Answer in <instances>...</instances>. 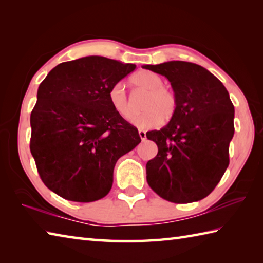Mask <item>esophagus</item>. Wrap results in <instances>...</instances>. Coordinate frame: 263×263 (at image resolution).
Segmentation results:
<instances>
[{
  "label": "esophagus",
  "instance_id": "obj_1",
  "mask_svg": "<svg viewBox=\"0 0 263 263\" xmlns=\"http://www.w3.org/2000/svg\"><path fill=\"white\" fill-rule=\"evenodd\" d=\"M139 136H140V138H141V140H142V141L146 140L147 136H146V132H144L143 130H139Z\"/></svg>",
  "mask_w": 263,
  "mask_h": 263
}]
</instances>
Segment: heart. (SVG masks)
Masks as SVG:
<instances>
[{
  "label": "heart",
  "instance_id": "obj_1",
  "mask_svg": "<svg viewBox=\"0 0 263 263\" xmlns=\"http://www.w3.org/2000/svg\"><path fill=\"white\" fill-rule=\"evenodd\" d=\"M132 85L147 92L143 99L140 115L136 116L132 123L141 130H149L159 126L164 120L168 121L177 110L176 95L164 87L163 78L152 71H140L131 78ZM108 99L113 109L124 120H130L135 115V106L127 97L122 83H116L110 88Z\"/></svg>",
  "mask_w": 263,
  "mask_h": 263
}]
</instances>
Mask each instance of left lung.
I'll list each match as a JSON object with an SVG mask.
<instances>
[{
  "label": "left lung",
  "instance_id": "left-lung-1",
  "mask_svg": "<svg viewBox=\"0 0 263 263\" xmlns=\"http://www.w3.org/2000/svg\"><path fill=\"white\" fill-rule=\"evenodd\" d=\"M144 69L166 77L177 98L168 124L147 133L158 154L146 166L160 198L190 203L209 195L230 164L234 105L225 86L201 65L170 61Z\"/></svg>",
  "mask_w": 263,
  "mask_h": 263
}]
</instances>
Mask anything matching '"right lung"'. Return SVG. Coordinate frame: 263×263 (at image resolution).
<instances>
[{
	"mask_svg": "<svg viewBox=\"0 0 263 263\" xmlns=\"http://www.w3.org/2000/svg\"><path fill=\"white\" fill-rule=\"evenodd\" d=\"M136 65L103 57L63 62L39 85L30 115V152L44 184L63 199L107 195L117 159L141 139L110 106V88Z\"/></svg>",
	"mask_w": 263,
	"mask_h": 263,
	"instance_id": "obj_1",
	"label": "right lung"
}]
</instances>
